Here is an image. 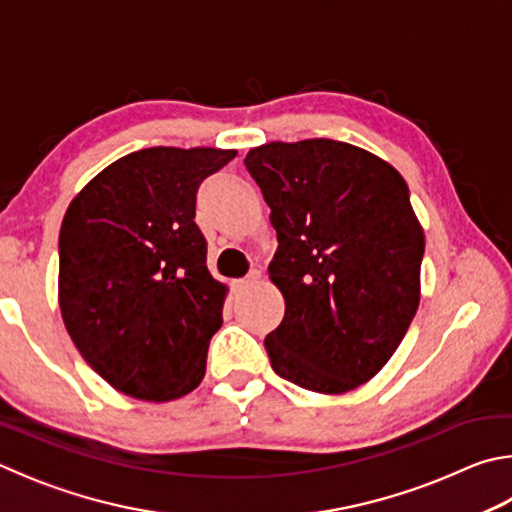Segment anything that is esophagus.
<instances>
[{"label":"esophagus","instance_id":"obj_1","mask_svg":"<svg viewBox=\"0 0 512 512\" xmlns=\"http://www.w3.org/2000/svg\"><path fill=\"white\" fill-rule=\"evenodd\" d=\"M259 277H262V273L257 271V268H253V271H250L246 277H241V280H232V291L235 293H244L248 286H253Z\"/></svg>","mask_w":512,"mask_h":512}]
</instances>
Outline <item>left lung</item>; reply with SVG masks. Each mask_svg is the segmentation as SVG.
Segmentation results:
<instances>
[{
  "label": "left lung",
  "mask_w": 512,
  "mask_h": 512,
  "mask_svg": "<svg viewBox=\"0 0 512 512\" xmlns=\"http://www.w3.org/2000/svg\"><path fill=\"white\" fill-rule=\"evenodd\" d=\"M277 232L268 275L286 302L264 340L277 376L320 394L367 383L421 300L423 230L401 174L356 145L309 138L246 154Z\"/></svg>",
  "instance_id": "8db88e82"
}]
</instances>
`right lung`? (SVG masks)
Listing matches in <instances>:
<instances>
[{
	"label": "right lung",
	"instance_id": "obj_1",
	"mask_svg": "<svg viewBox=\"0 0 512 512\" xmlns=\"http://www.w3.org/2000/svg\"><path fill=\"white\" fill-rule=\"evenodd\" d=\"M235 150L150 147L105 167L60 228V311L111 387L174 401L206 374L226 286L206 266L197 192Z\"/></svg>",
	"mask_w": 512,
	"mask_h": 512
}]
</instances>
